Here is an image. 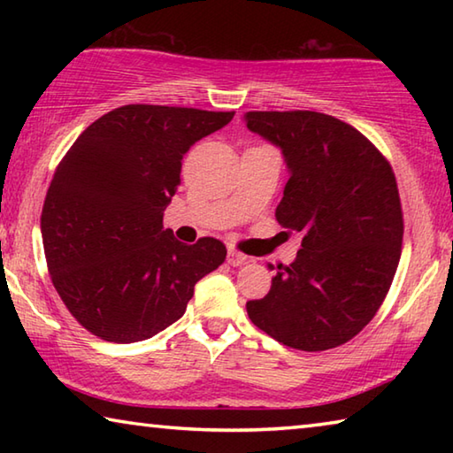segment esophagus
Here are the masks:
<instances>
[{
  "mask_svg": "<svg viewBox=\"0 0 453 453\" xmlns=\"http://www.w3.org/2000/svg\"><path fill=\"white\" fill-rule=\"evenodd\" d=\"M245 262H248V256L242 254V251H235V250H227V264L229 265H243Z\"/></svg>",
  "mask_w": 453,
  "mask_h": 453,
  "instance_id": "esophagus-1",
  "label": "esophagus"
}]
</instances>
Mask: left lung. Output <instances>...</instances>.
I'll list each match as a JSON object with an SVG mask.
<instances>
[{
  "instance_id": "left-lung-1",
  "label": "left lung",
  "mask_w": 453,
  "mask_h": 453,
  "mask_svg": "<svg viewBox=\"0 0 453 453\" xmlns=\"http://www.w3.org/2000/svg\"><path fill=\"white\" fill-rule=\"evenodd\" d=\"M243 119L281 150L289 180L275 218L303 235L267 296L245 303L248 316L288 348L342 346L370 324L400 264L403 216L392 165L356 127L326 113L248 111Z\"/></svg>"
}]
</instances>
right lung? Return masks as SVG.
Here are the masks:
<instances>
[{
	"label": "right lung",
	"instance_id": "1",
	"mask_svg": "<svg viewBox=\"0 0 453 453\" xmlns=\"http://www.w3.org/2000/svg\"><path fill=\"white\" fill-rule=\"evenodd\" d=\"M234 111L124 105L96 119L61 159L42 211L53 288L80 324L113 343L148 340L186 313L226 245L164 229L181 159Z\"/></svg>",
	"mask_w": 453,
	"mask_h": 453
}]
</instances>
